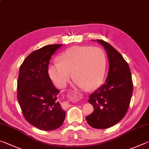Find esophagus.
Here are the masks:
<instances>
[{
  "label": "esophagus",
  "mask_w": 149,
  "mask_h": 149,
  "mask_svg": "<svg viewBox=\"0 0 149 149\" xmlns=\"http://www.w3.org/2000/svg\"><path fill=\"white\" fill-rule=\"evenodd\" d=\"M69 98H70V99H74L75 98V95H73V94H72V95H70L69 96ZM65 104V106H66V107H70V104H69V103H68V102H63V104Z\"/></svg>",
  "instance_id": "obj_1"
}]
</instances>
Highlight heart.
<instances>
[{
  "instance_id": "1",
  "label": "heart",
  "mask_w": 149,
  "mask_h": 149,
  "mask_svg": "<svg viewBox=\"0 0 149 149\" xmlns=\"http://www.w3.org/2000/svg\"><path fill=\"white\" fill-rule=\"evenodd\" d=\"M58 64L50 65L48 73L52 82L64 87L72 77L79 87L95 89L104 80L107 68L106 57L101 49L95 47H72L57 58Z\"/></svg>"
}]
</instances>
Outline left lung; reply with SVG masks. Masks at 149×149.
Listing matches in <instances>:
<instances>
[{
  "label": "left lung",
  "instance_id": "8db88e82",
  "mask_svg": "<svg viewBox=\"0 0 149 149\" xmlns=\"http://www.w3.org/2000/svg\"><path fill=\"white\" fill-rule=\"evenodd\" d=\"M97 41L107 51L109 70L104 84L89 96L88 102L94 111L86 116V120L92 127L107 129L119 122L127 113L133 82L129 65L120 52L107 42Z\"/></svg>",
  "mask_w": 149,
  "mask_h": 149
}]
</instances>
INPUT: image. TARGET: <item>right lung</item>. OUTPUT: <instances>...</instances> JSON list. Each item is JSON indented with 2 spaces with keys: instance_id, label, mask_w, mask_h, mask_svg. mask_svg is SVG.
I'll use <instances>...</instances> for the list:
<instances>
[{
  "instance_id": "add662e5",
  "label": "right lung",
  "mask_w": 149,
  "mask_h": 149,
  "mask_svg": "<svg viewBox=\"0 0 149 149\" xmlns=\"http://www.w3.org/2000/svg\"><path fill=\"white\" fill-rule=\"evenodd\" d=\"M62 47L46 45L31 52L19 68L17 90V100L24 118L30 124L43 131H52L64 122L65 112L48 73L52 55Z\"/></svg>"
}]
</instances>
